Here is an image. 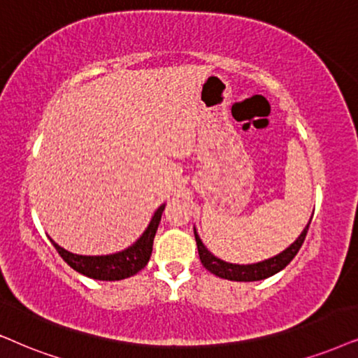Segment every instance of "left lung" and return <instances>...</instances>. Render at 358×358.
Here are the masks:
<instances>
[{"instance_id": "1", "label": "left lung", "mask_w": 358, "mask_h": 358, "mask_svg": "<svg viewBox=\"0 0 358 358\" xmlns=\"http://www.w3.org/2000/svg\"><path fill=\"white\" fill-rule=\"evenodd\" d=\"M312 220V218H310ZM310 221L307 223L304 231L301 233V236L294 241L291 246L286 248L282 252L275 255L274 257L264 259L261 262H255V264H233V262H226L215 255H211L206 250L205 244L201 243L200 236H198L196 229H194V239H196L198 246V255H200V261L205 268L218 278L228 279V280H239V282H251V280H261L266 278H271L279 271H282L286 266L294 259V256L297 255L301 250L302 243H304L307 229H309Z\"/></svg>"}]
</instances>
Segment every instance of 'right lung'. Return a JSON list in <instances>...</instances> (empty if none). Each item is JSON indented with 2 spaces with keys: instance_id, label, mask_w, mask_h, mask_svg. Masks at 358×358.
<instances>
[{
  "instance_id": "add662e5",
  "label": "right lung",
  "mask_w": 358,
  "mask_h": 358,
  "mask_svg": "<svg viewBox=\"0 0 358 358\" xmlns=\"http://www.w3.org/2000/svg\"><path fill=\"white\" fill-rule=\"evenodd\" d=\"M165 210V205H162L158 210L153 213L152 221L148 223L147 229L143 231L137 241L132 246H129L124 251L114 252V255L107 256H80L74 255V252L66 251L64 248L59 246L57 243H52V246L56 248L59 256L64 259L72 269L78 271V273L87 275L90 279L97 280H120L130 275L137 274L140 269H143L147 266L148 259L152 256V248H153V238L160 224L162 213Z\"/></svg>"
}]
</instances>
